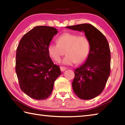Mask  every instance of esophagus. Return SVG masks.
Instances as JSON below:
<instances>
[{
    "mask_svg": "<svg viewBox=\"0 0 125 125\" xmlns=\"http://www.w3.org/2000/svg\"><path fill=\"white\" fill-rule=\"evenodd\" d=\"M60 69H61V70L62 72H64V70H65L67 69V68L65 67H60Z\"/></svg>",
    "mask_w": 125,
    "mask_h": 125,
    "instance_id": "esophagus-1",
    "label": "esophagus"
}]
</instances>
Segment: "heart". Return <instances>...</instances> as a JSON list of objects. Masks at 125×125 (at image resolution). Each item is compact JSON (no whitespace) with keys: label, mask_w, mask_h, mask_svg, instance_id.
I'll use <instances>...</instances> for the list:
<instances>
[{"label":"heart","mask_w":125,"mask_h":125,"mask_svg":"<svg viewBox=\"0 0 125 125\" xmlns=\"http://www.w3.org/2000/svg\"><path fill=\"white\" fill-rule=\"evenodd\" d=\"M57 42L50 44L47 49L50 56L56 62L61 60L65 51L67 56L63 58L62 63L65 65L83 63L89 55L90 43L85 36L65 33L59 36Z\"/></svg>","instance_id":"1"}]
</instances>
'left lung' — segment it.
Listing matches in <instances>:
<instances>
[{
    "label": "left lung",
    "instance_id": "1",
    "mask_svg": "<svg viewBox=\"0 0 125 125\" xmlns=\"http://www.w3.org/2000/svg\"><path fill=\"white\" fill-rule=\"evenodd\" d=\"M66 28L83 31L90 43V53L86 62L75 69L73 89L81 99L95 98L103 91L110 73V50L107 39L90 24L74 25Z\"/></svg>",
    "mask_w": 125,
    "mask_h": 125
}]
</instances>
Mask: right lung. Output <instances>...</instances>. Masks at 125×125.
Here are the masks:
<instances>
[{
  "label": "right lung",
  "instance_id": "1",
  "mask_svg": "<svg viewBox=\"0 0 125 125\" xmlns=\"http://www.w3.org/2000/svg\"><path fill=\"white\" fill-rule=\"evenodd\" d=\"M57 32L52 27H35L25 34L17 46L15 69L20 87L31 98H48L61 74L60 67L53 63L47 50Z\"/></svg>",
  "mask_w": 125,
  "mask_h": 125
}]
</instances>
